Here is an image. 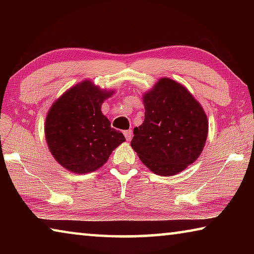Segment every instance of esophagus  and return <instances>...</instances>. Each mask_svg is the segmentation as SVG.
<instances>
[{"label":"esophagus","mask_w":254,"mask_h":254,"mask_svg":"<svg viewBox=\"0 0 254 254\" xmlns=\"http://www.w3.org/2000/svg\"><path fill=\"white\" fill-rule=\"evenodd\" d=\"M123 134H124V136H126V139L128 141V140H131V137L133 135V132H132V130H127V131L123 132Z\"/></svg>","instance_id":"esophagus-1"}]
</instances>
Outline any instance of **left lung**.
<instances>
[{
	"label": "left lung",
	"mask_w": 254,
	"mask_h": 254,
	"mask_svg": "<svg viewBox=\"0 0 254 254\" xmlns=\"http://www.w3.org/2000/svg\"><path fill=\"white\" fill-rule=\"evenodd\" d=\"M144 121L133 130L131 147L154 174L173 176L203 151L208 132L203 107L183 85L161 78L143 96Z\"/></svg>",
	"instance_id": "obj_1"
}]
</instances>
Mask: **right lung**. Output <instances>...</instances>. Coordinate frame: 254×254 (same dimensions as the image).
I'll use <instances>...</instances> for the list:
<instances>
[{
  "label": "right lung",
  "instance_id": "add662e5",
  "mask_svg": "<svg viewBox=\"0 0 254 254\" xmlns=\"http://www.w3.org/2000/svg\"><path fill=\"white\" fill-rule=\"evenodd\" d=\"M111 94L91 81H83L55 102L47 115L45 132L50 152L72 173L101 168L112 151L126 141L102 114V103Z\"/></svg>",
  "mask_w": 254,
  "mask_h": 254
}]
</instances>
